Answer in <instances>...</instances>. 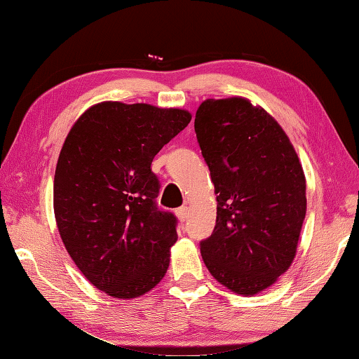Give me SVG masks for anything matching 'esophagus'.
I'll list each match as a JSON object with an SVG mask.
<instances>
[{
    "label": "esophagus",
    "mask_w": 359,
    "mask_h": 359,
    "mask_svg": "<svg viewBox=\"0 0 359 359\" xmlns=\"http://www.w3.org/2000/svg\"><path fill=\"white\" fill-rule=\"evenodd\" d=\"M175 212H176V217H178L181 222H184L187 216H189V208H187V206H181V208H178Z\"/></svg>",
    "instance_id": "esophagus-1"
}]
</instances>
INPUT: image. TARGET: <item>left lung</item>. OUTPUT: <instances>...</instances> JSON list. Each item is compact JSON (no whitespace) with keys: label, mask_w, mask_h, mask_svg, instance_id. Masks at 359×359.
I'll return each instance as SVG.
<instances>
[{"label":"left lung","mask_w":359,"mask_h":359,"mask_svg":"<svg viewBox=\"0 0 359 359\" xmlns=\"http://www.w3.org/2000/svg\"><path fill=\"white\" fill-rule=\"evenodd\" d=\"M194 128L217 200L202 259L224 287L257 294L297 255L307 205L303 167L279 123L246 97L203 100Z\"/></svg>","instance_id":"left-lung-1"}]
</instances>
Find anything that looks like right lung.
Here are the masks:
<instances>
[{
  "mask_svg": "<svg viewBox=\"0 0 359 359\" xmlns=\"http://www.w3.org/2000/svg\"><path fill=\"white\" fill-rule=\"evenodd\" d=\"M191 118L181 109L107 100L81 113L62 143L56 225L81 274L109 297H142L167 273L176 217L157 208L151 162Z\"/></svg>",
  "mask_w": 359,
  "mask_h": 359,
  "instance_id": "obj_1",
  "label": "right lung"
}]
</instances>
